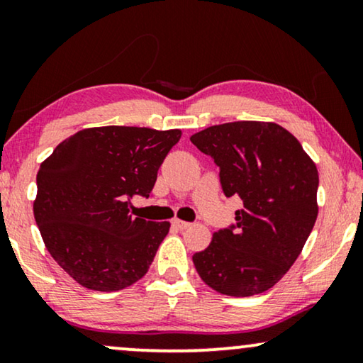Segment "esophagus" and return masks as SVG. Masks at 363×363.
<instances>
[{
  "label": "esophagus",
  "mask_w": 363,
  "mask_h": 363,
  "mask_svg": "<svg viewBox=\"0 0 363 363\" xmlns=\"http://www.w3.org/2000/svg\"><path fill=\"white\" fill-rule=\"evenodd\" d=\"M172 225L175 226V228H178V230H186V228H190L191 226V223H188V221H182V220H173L172 221Z\"/></svg>",
  "instance_id": "esophagus-1"
}]
</instances>
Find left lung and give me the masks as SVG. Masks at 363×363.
<instances>
[{
	"label": "left lung",
	"instance_id": "left-lung-1",
	"mask_svg": "<svg viewBox=\"0 0 363 363\" xmlns=\"http://www.w3.org/2000/svg\"><path fill=\"white\" fill-rule=\"evenodd\" d=\"M220 167L223 193L240 196L236 223L193 255L205 284L225 296L271 289L299 257L317 220L319 173L299 140L274 122H230L190 137Z\"/></svg>",
	"mask_w": 363,
	"mask_h": 363
}]
</instances>
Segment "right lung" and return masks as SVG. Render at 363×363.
I'll list each match as a JSON object with an SVG mask.
<instances>
[{
  "label": "right lung",
  "instance_id": "add662e5",
  "mask_svg": "<svg viewBox=\"0 0 363 363\" xmlns=\"http://www.w3.org/2000/svg\"><path fill=\"white\" fill-rule=\"evenodd\" d=\"M180 137L178 128H84L41 163L34 220L49 255L79 284L112 292L147 274L170 223L133 216L130 200L150 196Z\"/></svg>",
  "mask_w": 363,
  "mask_h": 363
}]
</instances>
